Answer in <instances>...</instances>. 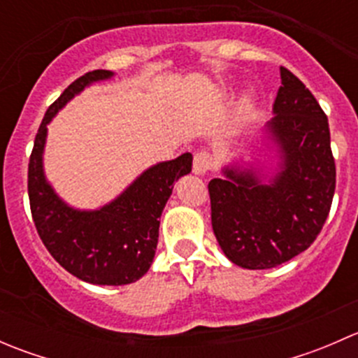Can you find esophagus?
I'll return each mask as SVG.
<instances>
[{
    "label": "esophagus",
    "instance_id": "obj_1",
    "mask_svg": "<svg viewBox=\"0 0 358 358\" xmlns=\"http://www.w3.org/2000/svg\"><path fill=\"white\" fill-rule=\"evenodd\" d=\"M213 168V156L209 152H197L194 156V173L204 175Z\"/></svg>",
    "mask_w": 358,
    "mask_h": 358
}]
</instances>
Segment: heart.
Returning <instances> with one entry per match:
<instances>
[{"mask_svg": "<svg viewBox=\"0 0 358 358\" xmlns=\"http://www.w3.org/2000/svg\"><path fill=\"white\" fill-rule=\"evenodd\" d=\"M249 112H251V99H246L243 102V106H241V110H239L241 121H244V119L249 117Z\"/></svg>", "mask_w": 358, "mask_h": 358, "instance_id": "1", "label": "heart"}]
</instances>
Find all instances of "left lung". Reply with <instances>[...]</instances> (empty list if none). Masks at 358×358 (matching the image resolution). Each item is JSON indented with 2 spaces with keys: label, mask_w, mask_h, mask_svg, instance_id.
I'll use <instances>...</instances> for the list:
<instances>
[{
  "label": "left lung",
  "mask_w": 358,
  "mask_h": 358,
  "mask_svg": "<svg viewBox=\"0 0 358 358\" xmlns=\"http://www.w3.org/2000/svg\"><path fill=\"white\" fill-rule=\"evenodd\" d=\"M273 114L266 131L279 147L275 175L262 182L252 168L227 166L208 185L216 241L230 262L249 270L282 265L312 246L336 189L327 115L286 67Z\"/></svg>",
  "instance_id": "8db88e82"
}]
</instances>
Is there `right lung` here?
I'll return each instance as SVG.
<instances>
[{
	"instance_id": "1",
	"label": "right lung",
	"mask_w": 358,
	"mask_h": 358,
	"mask_svg": "<svg viewBox=\"0 0 358 358\" xmlns=\"http://www.w3.org/2000/svg\"><path fill=\"white\" fill-rule=\"evenodd\" d=\"M114 72H86L48 107L36 135L27 171L32 220L43 244L60 266L78 279L99 286H122L145 275L159 239V218L180 176L192 169V154L159 162L143 171L117 199L95 211H79L60 199L45 178L43 149L48 124L88 85Z\"/></svg>"
}]
</instances>
